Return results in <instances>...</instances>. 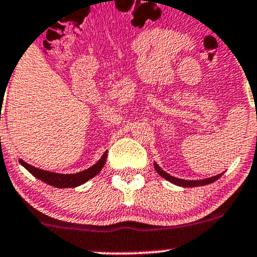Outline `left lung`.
I'll list each match as a JSON object with an SVG mask.
<instances>
[{
  "label": "left lung",
  "instance_id": "left-lung-1",
  "mask_svg": "<svg viewBox=\"0 0 257 257\" xmlns=\"http://www.w3.org/2000/svg\"><path fill=\"white\" fill-rule=\"evenodd\" d=\"M154 168H155V170H157L158 174H159L160 177L167 179L168 181L175 184V185L183 186V188H194V186L208 185V184H211V183H214V181H216L217 179H219L222 175V174H217V175H215V177L203 179V180H185V179H179V178L172 177V175L168 174L167 172H164V170H163L162 168H160L159 165L157 164V163H154Z\"/></svg>",
  "mask_w": 257,
  "mask_h": 257
}]
</instances>
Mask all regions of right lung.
<instances>
[{
	"label": "right lung",
	"mask_w": 257,
	"mask_h": 257,
	"mask_svg": "<svg viewBox=\"0 0 257 257\" xmlns=\"http://www.w3.org/2000/svg\"><path fill=\"white\" fill-rule=\"evenodd\" d=\"M107 155L108 152H105L104 154L102 155V158H100L94 165H92V167L88 168V169L82 170V172L76 173V174H59V173L38 169V168H35L33 165L27 164V163L23 162L22 159H20V163L22 167H25L26 169L33 175V177L40 179L43 183L48 184V185L54 186V188H77V186L87 183L89 179L94 178L95 175L102 170V168L104 167L105 164V160H107Z\"/></svg>",
	"instance_id": "add662e5"
}]
</instances>
